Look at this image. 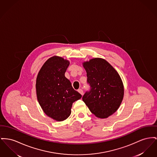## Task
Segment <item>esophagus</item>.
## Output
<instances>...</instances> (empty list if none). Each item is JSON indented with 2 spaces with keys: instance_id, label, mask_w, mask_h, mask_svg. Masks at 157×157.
<instances>
[{
  "instance_id": "34e87169",
  "label": "esophagus",
  "mask_w": 157,
  "mask_h": 157,
  "mask_svg": "<svg viewBox=\"0 0 157 157\" xmlns=\"http://www.w3.org/2000/svg\"><path fill=\"white\" fill-rule=\"evenodd\" d=\"M78 92H79V93H80V94H81V95H83V90H82V89H79V90H78Z\"/></svg>"
}]
</instances>
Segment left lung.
<instances>
[{
	"label": "left lung",
	"instance_id": "obj_1",
	"mask_svg": "<svg viewBox=\"0 0 157 157\" xmlns=\"http://www.w3.org/2000/svg\"><path fill=\"white\" fill-rule=\"evenodd\" d=\"M90 90L82 100L97 117L107 118L120 106L124 95L122 81L117 72L104 59L95 58L84 62Z\"/></svg>",
	"mask_w": 157,
	"mask_h": 157
}]
</instances>
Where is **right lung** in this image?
<instances>
[{
  "instance_id": "add662e5",
  "label": "right lung",
  "mask_w": 157,
  "mask_h": 157,
  "mask_svg": "<svg viewBox=\"0 0 157 157\" xmlns=\"http://www.w3.org/2000/svg\"><path fill=\"white\" fill-rule=\"evenodd\" d=\"M69 65V61L53 56L43 65L37 75L38 102L48 117L59 121L70 116L73 102L82 97L65 77Z\"/></svg>"
}]
</instances>
